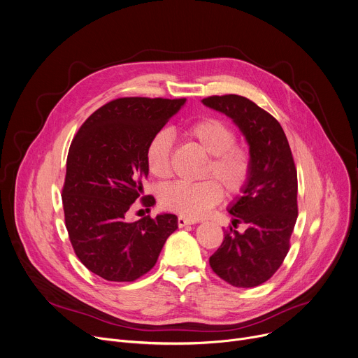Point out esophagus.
I'll list each match as a JSON object with an SVG mask.
<instances>
[{
	"label": "esophagus",
	"instance_id": "1",
	"mask_svg": "<svg viewBox=\"0 0 358 358\" xmlns=\"http://www.w3.org/2000/svg\"><path fill=\"white\" fill-rule=\"evenodd\" d=\"M196 220L193 219H187V217H183V216H179L178 217V224L179 227H185V226H189V224H194Z\"/></svg>",
	"mask_w": 358,
	"mask_h": 358
}]
</instances>
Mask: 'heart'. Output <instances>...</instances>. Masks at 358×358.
I'll return each instance as SVG.
<instances>
[{
    "label": "heart",
    "instance_id": "1",
    "mask_svg": "<svg viewBox=\"0 0 358 358\" xmlns=\"http://www.w3.org/2000/svg\"><path fill=\"white\" fill-rule=\"evenodd\" d=\"M183 134L210 155L205 175L216 178L202 182H176L162 189L161 205L183 217L199 219L209 213L223 197L243 192L252 175V157L246 148L234 145V131L217 117H202L187 124ZM172 135L162 129L156 132L146 146V165L152 176L166 179L171 176ZM222 185L220 187V185Z\"/></svg>",
    "mask_w": 358,
    "mask_h": 358
}]
</instances>
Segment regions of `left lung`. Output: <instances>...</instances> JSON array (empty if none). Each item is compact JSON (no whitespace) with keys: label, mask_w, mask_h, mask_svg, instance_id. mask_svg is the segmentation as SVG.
<instances>
[{"label":"left lung","mask_w":358,"mask_h":358,"mask_svg":"<svg viewBox=\"0 0 358 358\" xmlns=\"http://www.w3.org/2000/svg\"><path fill=\"white\" fill-rule=\"evenodd\" d=\"M202 103L224 113L249 145L252 175L227 206L231 224L210 256L212 270L234 287H256L279 268L289 252L297 220V171L283 128L264 109L241 95L209 96Z\"/></svg>","instance_id":"obj_1"}]
</instances>
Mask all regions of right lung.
<instances>
[{
  "label": "right lung",
  "mask_w": 358,
  "mask_h": 358,
  "mask_svg": "<svg viewBox=\"0 0 358 358\" xmlns=\"http://www.w3.org/2000/svg\"><path fill=\"white\" fill-rule=\"evenodd\" d=\"M186 99L119 98L95 110L73 138L62 189L65 224L81 263L109 282H134L156 263L178 216L127 220L143 194L146 146ZM152 206V196L142 197Z\"/></svg>",
  "instance_id": "add662e5"
}]
</instances>
